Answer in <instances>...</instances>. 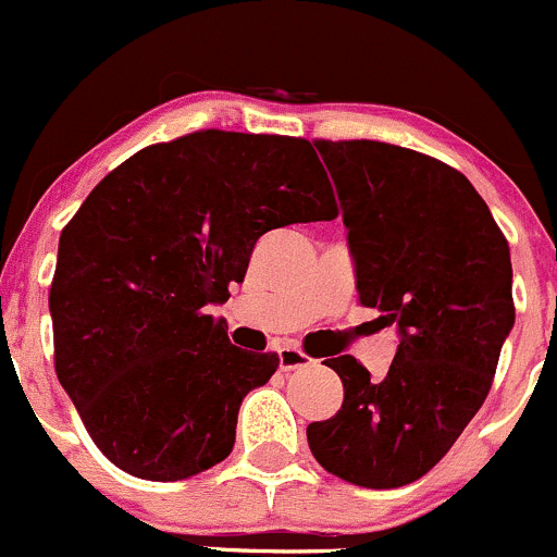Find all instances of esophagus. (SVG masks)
Here are the masks:
<instances>
[{
  "instance_id": "obj_1",
  "label": "esophagus",
  "mask_w": 557,
  "mask_h": 557,
  "mask_svg": "<svg viewBox=\"0 0 557 557\" xmlns=\"http://www.w3.org/2000/svg\"><path fill=\"white\" fill-rule=\"evenodd\" d=\"M278 362H281V371H297V368L311 366L313 357H308L297 344H284L278 349Z\"/></svg>"
}]
</instances>
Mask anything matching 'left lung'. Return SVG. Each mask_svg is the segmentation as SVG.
I'll list each match as a JSON object with an SVG mask.
<instances>
[{
	"label": "left lung",
	"instance_id": "left-lung-1",
	"mask_svg": "<svg viewBox=\"0 0 557 557\" xmlns=\"http://www.w3.org/2000/svg\"><path fill=\"white\" fill-rule=\"evenodd\" d=\"M338 186L360 302L398 324L384 379L330 360L344 406L311 422L324 471L357 487H404L453 449L493 387L515 324L509 244L460 170L379 140H313Z\"/></svg>",
	"mask_w": 557,
	"mask_h": 557
}]
</instances>
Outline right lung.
Segmentation results:
<instances>
[{"label": "right lung", "mask_w": 557, "mask_h": 557, "mask_svg": "<svg viewBox=\"0 0 557 557\" xmlns=\"http://www.w3.org/2000/svg\"><path fill=\"white\" fill-rule=\"evenodd\" d=\"M338 216L306 137L197 129L110 170L59 238L53 366L99 453L178 482L222 463L276 351L206 313L244 281L268 230Z\"/></svg>", "instance_id": "add662e5"}]
</instances>
